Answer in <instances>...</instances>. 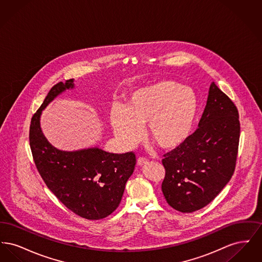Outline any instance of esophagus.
I'll use <instances>...</instances> for the list:
<instances>
[{"label": "esophagus", "instance_id": "esophagus-1", "mask_svg": "<svg viewBox=\"0 0 262 262\" xmlns=\"http://www.w3.org/2000/svg\"><path fill=\"white\" fill-rule=\"evenodd\" d=\"M147 164H148V160H147V159H145V158L139 157V158L137 159V165H138V166H140V167L145 166V165H147Z\"/></svg>", "mask_w": 262, "mask_h": 262}]
</instances>
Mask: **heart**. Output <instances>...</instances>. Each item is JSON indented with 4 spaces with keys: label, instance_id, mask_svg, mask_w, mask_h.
Segmentation results:
<instances>
[{
    "label": "heart",
    "instance_id": "heart-1",
    "mask_svg": "<svg viewBox=\"0 0 262 262\" xmlns=\"http://www.w3.org/2000/svg\"><path fill=\"white\" fill-rule=\"evenodd\" d=\"M200 114V100L192 88L164 79L136 88L126 97L125 107L113 106V132L125 147L142 139L147 125L150 140L163 151L183 146L191 136Z\"/></svg>",
    "mask_w": 262,
    "mask_h": 262
}]
</instances>
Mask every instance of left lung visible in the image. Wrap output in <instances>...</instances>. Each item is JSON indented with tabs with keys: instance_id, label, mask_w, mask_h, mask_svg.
I'll use <instances>...</instances> for the list:
<instances>
[{
	"instance_id": "8db88e82",
	"label": "left lung",
	"mask_w": 262,
	"mask_h": 262,
	"mask_svg": "<svg viewBox=\"0 0 262 262\" xmlns=\"http://www.w3.org/2000/svg\"><path fill=\"white\" fill-rule=\"evenodd\" d=\"M241 125L236 105L212 82L199 128L162 160V191L178 211L191 213L209 204L234 174Z\"/></svg>"
}]
</instances>
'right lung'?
Returning a JSON list of instances; mask_svg holds the SVG:
<instances>
[{"instance_id":"1","label":"right lung","mask_w":262,"mask_h":262,"mask_svg":"<svg viewBox=\"0 0 262 262\" xmlns=\"http://www.w3.org/2000/svg\"><path fill=\"white\" fill-rule=\"evenodd\" d=\"M74 86V79H69L51 88L31 119L29 144L39 174L57 199L76 215L99 220L119 206L137 159L134 152L115 154L98 147L62 151L49 143L40 127V115L52 100Z\"/></svg>"}]
</instances>
